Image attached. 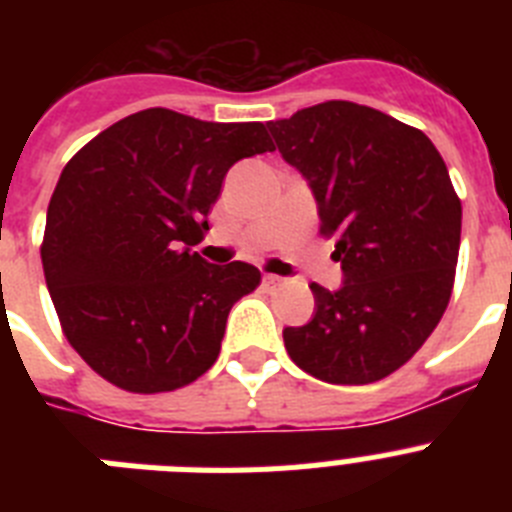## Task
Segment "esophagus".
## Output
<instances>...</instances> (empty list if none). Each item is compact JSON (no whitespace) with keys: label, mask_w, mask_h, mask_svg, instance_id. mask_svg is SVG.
Listing matches in <instances>:
<instances>
[{"label":"esophagus","mask_w":512,"mask_h":512,"mask_svg":"<svg viewBox=\"0 0 512 512\" xmlns=\"http://www.w3.org/2000/svg\"><path fill=\"white\" fill-rule=\"evenodd\" d=\"M264 287L266 289H279V287H284V279L277 277V274H264Z\"/></svg>","instance_id":"obj_1"}]
</instances>
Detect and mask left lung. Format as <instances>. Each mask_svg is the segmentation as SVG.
Masks as SVG:
<instances>
[{
  "label": "left lung",
  "instance_id": "obj_1",
  "mask_svg": "<svg viewBox=\"0 0 512 512\" xmlns=\"http://www.w3.org/2000/svg\"><path fill=\"white\" fill-rule=\"evenodd\" d=\"M318 200L343 287L312 282L315 315L284 328L289 359L330 384H369L408 364L454 289L461 200L423 130L366 104L330 102L269 122Z\"/></svg>",
  "mask_w": 512,
  "mask_h": 512
}]
</instances>
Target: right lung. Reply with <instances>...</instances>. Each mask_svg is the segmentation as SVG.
Instances as JSON below:
<instances>
[{"label":"right lung","instance_id":"right-lung-1","mask_svg":"<svg viewBox=\"0 0 512 512\" xmlns=\"http://www.w3.org/2000/svg\"><path fill=\"white\" fill-rule=\"evenodd\" d=\"M274 151L264 122H205L151 107L74 153L53 189L40 259L66 341L135 395L187 387L215 364L228 312L261 284L243 261L189 246L230 166Z\"/></svg>","mask_w":512,"mask_h":512}]
</instances>
